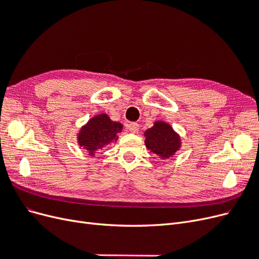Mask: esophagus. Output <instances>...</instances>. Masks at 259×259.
<instances>
[{
  "mask_svg": "<svg viewBox=\"0 0 259 259\" xmlns=\"http://www.w3.org/2000/svg\"><path fill=\"white\" fill-rule=\"evenodd\" d=\"M127 128L132 133H137L139 130V124L135 123V122H131L130 124H127Z\"/></svg>",
  "mask_w": 259,
  "mask_h": 259,
  "instance_id": "1",
  "label": "esophagus"
}]
</instances>
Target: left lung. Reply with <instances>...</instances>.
<instances>
[{
  "label": "left lung",
  "instance_id": "obj_1",
  "mask_svg": "<svg viewBox=\"0 0 259 259\" xmlns=\"http://www.w3.org/2000/svg\"><path fill=\"white\" fill-rule=\"evenodd\" d=\"M145 145L148 150L158 154L162 159H168L180 148V137L169 124L158 121L151 128L145 132Z\"/></svg>",
  "mask_w": 259,
  "mask_h": 259
}]
</instances>
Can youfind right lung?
<instances>
[{
    "label": "right lung",
    "instance_id": "right-lung-1",
    "mask_svg": "<svg viewBox=\"0 0 259 259\" xmlns=\"http://www.w3.org/2000/svg\"><path fill=\"white\" fill-rule=\"evenodd\" d=\"M123 126L119 122H113L107 114H98L92 117L81 128L77 135V143L90 155L103 149L112 142H116L117 134L121 133Z\"/></svg>",
    "mask_w": 259,
    "mask_h": 259
}]
</instances>
